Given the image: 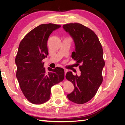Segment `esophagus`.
Instances as JSON below:
<instances>
[{"label":"esophagus","mask_w":125,"mask_h":125,"mask_svg":"<svg viewBox=\"0 0 125 125\" xmlns=\"http://www.w3.org/2000/svg\"><path fill=\"white\" fill-rule=\"evenodd\" d=\"M65 70V75H66V73H67V70H66V69H65V70Z\"/></svg>","instance_id":"34e87169"}]
</instances>
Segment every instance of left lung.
I'll return each mask as SVG.
<instances>
[{
    "label": "left lung",
    "instance_id": "1",
    "mask_svg": "<svg viewBox=\"0 0 125 125\" xmlns=\"http://www.w3.org/2000/svg\"><path fill=\"white\" fill-rule=\"evenodd\" d=\"M73 39L75 52L71 57L76 60L80 71L79 75L69 71L66 78L73 83L74 90L67 97L73 103L82 104L95 96L103 81L102 71L105 66L103 51L97 35L92 30L80 23L62 26Z\"/></svg>",
    "mask_w": 125,
    "mask_h": 125
}]
</instances>
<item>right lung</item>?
Here are the masks:
<instances>
[{"instance_id":"1","label":"right lung","mask_w":125,"mask_h":125,"mask_svg":"<svg viewBox=\"0 0 125 125\" xmlns=\"http://www.w3.org/2000/svg\"><path fill=\"white\" fill-rule=\"evenodd\" d=\"M61 25L43 24L33 29L22 39L15 59L16 76L20 89L30 102L41 104L49 100L52 87L64 79L63 69L48 67L46 73L42 60L48 55L47 40Z\"/></svg>"}]
</instances>
